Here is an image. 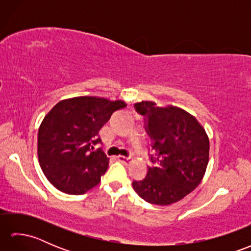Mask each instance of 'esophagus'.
<instances>
[{
    "mask_svg": "<svg viewBox=\"0 0 251 251\" xmlns=\"http://www.w3.org/2000/svg\"><path fill=\"white\" fill-rule=\"evenodd\" d=\"M117 159H119V162H121V163H127L130 159V157H125L123 155H119L117 156Z\"/></svg>",
    "mask_w": 251,
    "mask_h": 251,
    "instance_id": "esophagus-1",
    "label": "esophagus"
}]
</instances>
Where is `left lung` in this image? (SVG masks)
Listing matches in <instances>:
<instances>
[{
  "instance_id": "obj_1",
  "label": "left lung",
  "mask_w": 251,
  "mask_h": 251,
  "mask_svg": "<svg viewBox=\"0 0 251 251\" xmlns=\"http://www.w3.org/2000/svg\"><path fill=\"white\" fill-rule=\"evenodd\" d=\"M145 116V128L152 140V166L132 186L141 199L166 206L182 200L201 183L209 159V139L194 116L176 106L159 108L154 102L136 103Z\"/></svg>"
}]
</instances>
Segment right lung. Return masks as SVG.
<instances>
[{
    "mask_svg": "<svg viewBox=\"0 0 251 251\" xmlns=\"http://www.w3.org/2000/svg\"><path fill=\"white\" fill-rule=\"evenodd\" d=\"M121 100L75 97L59 101L44 117L37 135V155L46 178L67 194H84L100 182L109 158L99 148L98 135Z\"/></svg>",
    "mask_w": 251,
    "mask_h": 251,
    "instance_id": "add662e5",
    "label": "right lung"
}]
</instances>
